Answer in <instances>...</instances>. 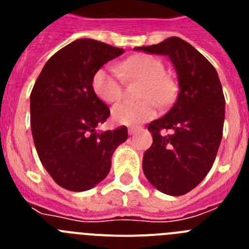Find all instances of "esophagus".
<instances>
[{"label": "esophagus", "instance_id": "1", "mask_svg": "<svg viewBox=\"0 0 249 249\" xmlns=\"http://www.w3.org/2000/svg\"><path fill=\"white\" fill-rule=\"evenodd\" d=\"M137 129H138V127H129L128 133L129 135H135L136 132H137Z\"/></svg>", "mask_w": 249, "mask_h": 249}]
</instances>
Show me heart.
Segmentation results:
<instances>
[{
  "label": "heart",
  "mask_w": 249,
  "mask_h": 249,
  "mask_svg": "<svg viewBox=\"0 0 249 249\" xmlns=\"http://www.w3.org/2000/svg\"><path fill=\"white\" fill-rule=\"evenodd\" d=\"M123 78L141 81L140 97L132 102L123 101L112 108V118L121 124H137L156 116L157 106H164L175 97L176 86L160 58L151 54L138 53L123 59L116 66L101 68L93 76V89L106 103H114L123 96Z\"/></svg>",
  "instance_id": "obj_1"
}]
</instances>
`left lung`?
<instances>
[{
  "label": "left lung",
  "instance_id": "obj_1",
  "mask_svg": "<svg viewBox=\"0 0 249 249\" xmlns=\"http://www.w3.org/2000/svg\"><path fill=\"white\" fill-rule=\"evenodd\" d=\"M136 50L168 56L179 83L172 108L148 124L153 143L143 155L144 176L160 192L186 195L210 172L223 135L226 103L218 74L203 54L178 37Z\"/></svg>",
  "mask_w": 249,
  "mask_h": 249
}]
</instances>
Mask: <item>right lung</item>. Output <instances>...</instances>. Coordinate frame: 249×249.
I'll use <instances>...</instances> for the list:
<instances>
[{
	"mask_svg": "<svg viewBox=\"0 0 249 249\" xmlns=\"http://www.w3.org/2000/svg\"><path fill=\"white\" fill-rule=\"evenodd\" d=\"M124 51L76 39L47 61L31 92V131L41 163L58 186L73 192L100 183L111 157L127 140L126 126L97 132L109 108L93 91V76Z\"/></svg>",
	"mask_w": 249,
	"mask_h": 249,
	"instance_id": "right-lung-1",
	"label": "right lung"
}]
</instances>
